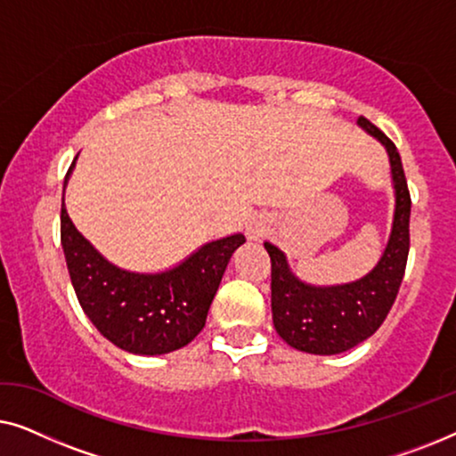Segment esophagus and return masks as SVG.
Listing matches in <instances>:
<instances>
[{"instance_id": "34e87169", "label": "esophagus", "mask_w": 456, "mask_h": 456, "mask_svg": "<svg viewBox=\"0 0 456 456\" xmlns=\"http://www.w3.org/2000/svg\"><path fill=\"white\" fill-rule=\"evenodd\" d=\"M267 232H270V220H267V217H264V216L251 217V222H248V226H247L248 239L259 240V239H264Z\"/></svg>"}]
</instances>
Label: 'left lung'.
<instances>
[{
  "instance_id": "8db88e82",
  "label": "left lung",
  "mask_w": 456,
  "mask_h": 456,
  "mask_svg": "<svg viewBox=\"0 0 456 456\" xmlns=\"http://www.w3.org/2000/svg\"><path fill=\"white\" fill-rule=\"evenodd\" d=\"M357 124L388 151L395 183V220L378 265L361 280L338 286H311L290 272L286 255L264 242L272 259L273 328L292 348L311 354H338L370 338L395 305L409 257L411 195L396 145L361 116Z\"/></svg>"
}]
</instances>
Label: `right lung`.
Masks as SVG:
<instances>
[{
	"mask_svg": "<svg viewBox=\"0 0 456 456\" xmlns=\"http://www.w3.org/2000/svg\"><path fill=\"white\" fill-rule=\"evenodd\" d=\"M242 242V234L211 240L161 273L126 272L97 253L61 203V248L80 307L105 338L134 354L172 353L201 332L228 261Z\"/></svg>",
	"mask_w": 456,
	"mask_h": 456,
	"instance_id": "1",
	"label": "right lung"
}]
</instances>
